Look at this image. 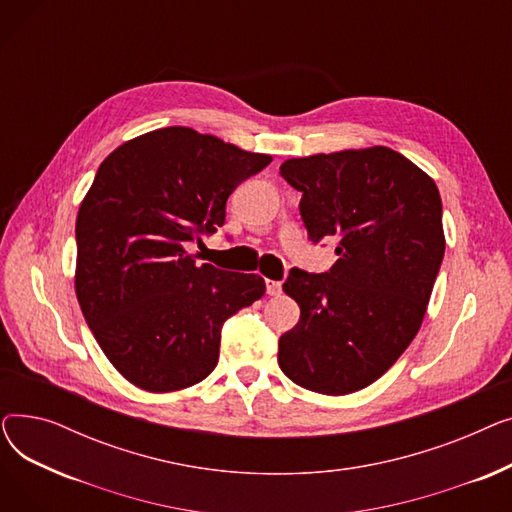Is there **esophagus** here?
Here are the masks:
<instances>
[{
  "mask_svg": "<svg viewBox=\"0 0 512 512\" xmlns=\"http://www.w3.org/2000/svg\"><path fill=\"white\" fill-rule=\"evenodd\" d=\"M265 286H267V294H270V297H280L282 294V284L276 280H267Z\"/></svg>",
  "mask_w": 512,
  "mask_h": 512,
  "instance_id": "34e87169",
  "label": "esophagus"
}]
</instances>
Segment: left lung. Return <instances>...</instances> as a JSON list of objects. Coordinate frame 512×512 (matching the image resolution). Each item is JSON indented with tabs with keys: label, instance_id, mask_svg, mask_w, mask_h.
<instances>
[{
	"label": "left lung",
	"instance_id": "8db88e82",
	"mask_svg": "<svg viewBox=\"0 0 512 512\" xmlns=\"http://www.w3.org/2000/svg\"><path fill=\"white\" fill-rule=\"evenodd\" d=\"M313 242L338 236L326 274L290 270L282 284L299 324L278 342L288 378L319 394H351L407 351L421 328L446 240L436 182L388 147L286 159Z\"/></svg>",
	"mask_w": 512,
	"mask_h": 512
}]
</instances>
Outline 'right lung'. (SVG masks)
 I'll return each instance as SVG.
<instances>
[{"label":"right lung","instance_id":"1","mask_svg":"<svg viewBox=\"0 0 512 512\" xmlns=\"http://www.w3.org/2000/svg\"><path fill=\"white\" fill-rule=\"evenodd\" d=\"M270 161L186 126L151 130L103 159L78 209L74 288L130 384H199L218 365L224 321L265 294L261 276L197 265L186 245L218 230L234 188Z\"/></svg>","mask_w":512,"mask_h":512}]
</instances>
